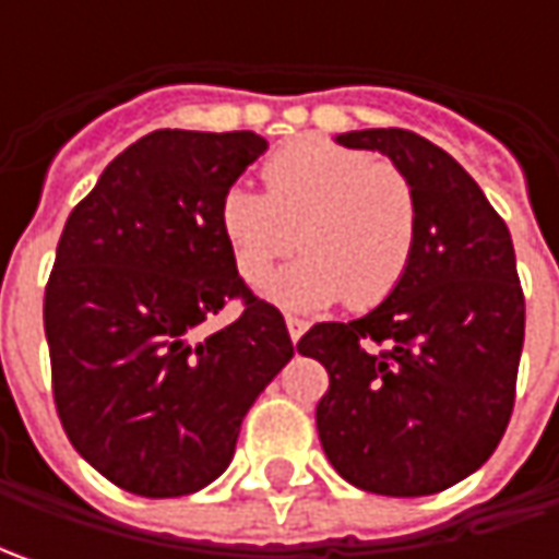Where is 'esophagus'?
Returning a JSON list of instances; mask_svg holds the SVG:
<instances>
[{
    "instance_id": "obj_1",
    "label": "esophagus",
    "mask_w": 559,
    "mask_h": 559,
    "mask_svg": "<svg viewBox=\"0 0 559 559\" xmlns=\"http://www.w3.org/2000/svg\"><path fill=\"white\" fill-rule=\"evenodd\" d=\"M286 330H289V338L292 342H298L301 335H305V330H308V320H301V317H286Z\"/></svg>"
}]
</instances>
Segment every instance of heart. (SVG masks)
<instances>
[{
    "label": "heart",
    "mask_w": 559,
    "mask_h": 559,
    "mask_svg": "<svg viewBox=\"0 0 559 559\" xmlns=\"http://www.w3.org/2000/svg\"><path fill=\"white\" fill-rule=\"evenodd\" d=\"M217 226L246 283L267 280L295 246L305 251L264 286L273 305L320 311L345 298L364 311L389 298L411 267L417 195L395 164L301 136L270 155L264 192L226 189Z\"/></svg>",
    "instance_id": "b5f03b06"
}]
</instances>
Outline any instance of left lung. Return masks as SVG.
Segmentation results:
<instances>
[{
    "mask_svg": "<svg viewBox=\"0 0 559 559\" xmlns=\"http://www.w3.org/2000/svg\"><path fill=\"white\" fill-rule=\"evenodd\" d=\"M417 195V246L397 289L348 323H317L298 355L326 367L317 432L342 479L419 498L476 473L504 436L526 335L510 229L444 148L411 130H352Z\"/></svg>",
    "mask_w": 559,
    "mask_h": 559,
    "instance_id": "8db88e82",
    "label": "left lung"
}]
</instances>
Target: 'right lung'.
Returning <instances> with one entry per match:
<instances>
[{
  "mask_svg": "<svg viewBox=\"0 0 559 559\" xmlns=\"http://www.w3.org/2000/svg\"><path fill=\"white\" fill-rule=\"evenodd\" d=\"M264 152L251 130H155L102 170L58 239L43 305L55 407L80 457L123 491L180 498L214 483L295 355L217 226L224 192ZM233 297L240 320L202 336Z\"/></svg>",
  "mask_w": 559,
  "mask_h": 559,
  "instance_id": "add662e5",
  "label": "right lung"
}]
</instances>
